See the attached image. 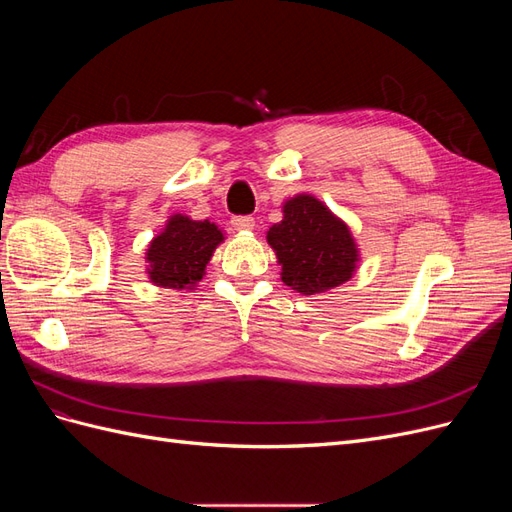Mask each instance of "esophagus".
<instances>
[{
	"label": "esophagus",
	"mask_w": 512,
	"mask_h": 512,
	"mask_svg": "<svg viewBox=\"0 0 512 512\" xmlns=\"http://www.w3.org/2000/svg\"><path fill=\"white\" fill-rule=\"evenodd\" d=\"M230 224L235 226V230H252L256 226L252 215H235V218L230 220Z\"/></svg>",
	"instance_id": "1"
}]
</instances>
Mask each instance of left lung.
Listing matches in <instances>:
<instances>
[{
  "instance_id": "left-lung-1",
  "label": "left lung",
  "mask_w": 512,
  "mask_h": 512,
  "mask_svg": "<svg viewBox=\"0 0 512 512\" xmlns=\"http://www.w3.org/2000/svg\"><path fill=\"white\" fill-rule=\"evenodd\" d=\"M267 241L282 265V282L301 294L348 282L359 260L348 226L309 194L288 200L284 220L269 228Z\"/></svg>"
}]
</instances>
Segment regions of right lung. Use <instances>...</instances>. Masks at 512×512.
Returning <instances> with one entry per match:
<instances>
[{
	"mask_svg": "<svg viewBox=\"0 0 512 512\" xmlns=\"http://www.w3.org/2000/svg\"><path fill=\"white\" fill-rule=\"evenodd\" d=\"M222 241V230L209 220L196 222L181 213L173 215L147 250L151 282L177 290L192 288L203 280L207 262Z\"/></svg>",
	"mask_w": 512,
	"mask_h": 512,
	"instance_id": "1",
	"label": "right lung"
}]
</instances>
